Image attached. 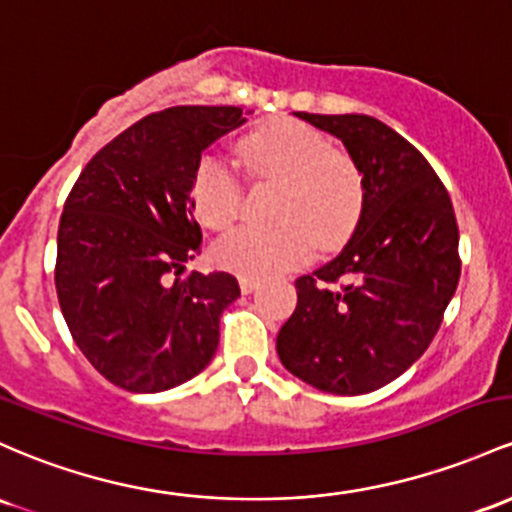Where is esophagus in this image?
I'll return each instance as SVG.
<instances>
[{
  "label": "esophagus",
  "mask_w": 512,
  "mask_h": 512,
  "mask_svg": "<svg viewBox=\"0 0 512 512\" xmlns=\"http://www.w3.org/2000/svg\"><path fill=\"white\" fill-rule=\"evenodd\" d=\"M238 284H240V291H243V294H252L255 289H260V282L252 277H240Z\"/></svg>",
  "instance_id": "34e87169"
}]
</instances>
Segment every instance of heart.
Returning <instances> with one entry per match:
<instances>
[{"instance_id":"heart-1","label":"heart","mask_w":512,"mask_h":512,"mask_svg":"<svg viewBox=\"0 0 512 512\" xmlns=\"http://www.w3.org/2000/svg\"><path fill=\"white\" fill-rule=\"evenodd\" d=\"M257 177L286 182L274 230L235 228L213 247L221 267L252 279L277 277L306 262L313 243L333 247L355 230L364 206V182L345 153L299 121H274L240 145ZM243 201V184L226 160L204 155L192 182V206L199 221L223 230L235 221Z\"/></svg>"}]
</instances>
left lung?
I'll return each instance as SVG.
<instances>
[{
	"label": "left lung",
	"mask_w": 512,
	"mask_h": 512,
	"mask_svg": "<svg viewBox=\"0 0 512 512\" xmlns=\"http://www.w3.org/2000/svg\"><path fill=\"white\" fill-rule=\"evenodd\" d=\"M301 121L342 140L364 182L352 240L296 279L294 313L277 335L296 379L338 396L386 386L428 350L459 284V228L430 162L374 116Z\"/></svg>",
	"instance_id": "1"
}]
</instances>
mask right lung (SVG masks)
Returning a JSON list of instances; mask_svg holds the SVG:
<instances>
[{"instance_id": "obj_1", "label": "right lung", "mask_w": 512, "mask_h": 512, "mask_svg": "<svg viewBox=\"0 0 512 512\" xmlns=\"http://www.w3.org/2000/svg\"><path fill=\"white\" fill-rule=\"evenodd\" d=\"M238 106L145 116L87 162L58 228L55 289L72 340L111 384L157 393L194 379L240 296L228 272H187L201 252L192 182L201 153L243 126Z\"/></svg>"}]
</instances>
